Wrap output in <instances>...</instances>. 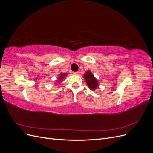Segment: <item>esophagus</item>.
I'll use <instances>...</instances> for the list:
<instances>
[{
    "mask_svg": "<svg viewBox=\"0 0 153 153\" xmlns=\"http://www.w3.org/2000/svg\"><path fill=\"white\" fill-rule=\"evenodd\" d=\"M73 74H75V75H80V71H76V72H74Z\"/></svg>",
    "mask_w": 153,
    "mask_h": 153,
    "instance_id": "1",
    "label": "esophagus"
}]
</instances>
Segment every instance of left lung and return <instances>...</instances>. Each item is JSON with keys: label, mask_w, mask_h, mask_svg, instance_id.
<instances>
[{"label": "left lung", "mask_w": 153, "mask_h": 153, "mask_svg": "<svg viewBox=\"0 0 153 153\" xmlns=\"http://www.w3.org/2000/svg\"><path fill=\"white\" fill-rule=\"evenodd\" d=\"M84 78L87 85L89 86L91 89H96L98 86V82L96 79V78L92 75L91 71H87L84 74Z\"/></svg>", "instance_id": "8db88e82"}]
</instances>
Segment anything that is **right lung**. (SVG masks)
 <instances>
[{"label":"right lung","mask_w":153,"mask_h":153,"mask_svg":"<svg viewBox=\"0 0 153 153\" xmlns=\"http://www.w3.org/2000/svg\"><path fill=\"white\" fill-rule=\"evenodd\" d=\"M66 76V73H63V74H61V75H59V82H60V81H61V80H62L64 77Z\"/></svg>","instance_id":"add662e5"}]
</instances>
